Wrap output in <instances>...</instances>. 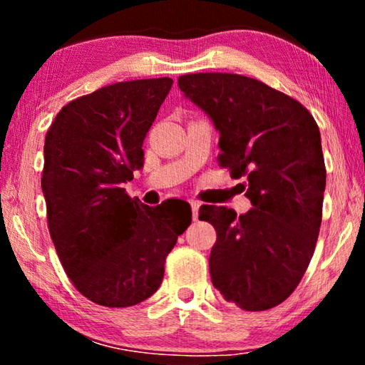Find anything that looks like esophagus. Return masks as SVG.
<instances>
[{"label": "esophagus", "mask_w": 365, "mask_h": 365, "mask_svg": "<svg viewBox=\"0 0 365 365\" xmlns=\"http://www.w3.org/2000/svg\"><path fill=\"white\" fill-rule=\"evenodd\" d=\"M190 205H191V212H193V219L196 220L197 219V212H200V202L197 201H195V200H191L190 201Z\"/></svg>", "instance_id": "esophagus-1"}]
</instances>
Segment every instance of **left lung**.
I'll list each match as a JSON object with an SVG mask.
<instances>
[{"label": "left lung", "mask_w": 365, "mask_h": 365, "mask_svg": "<svg viewBox=\"0 0 365 365\" xmlns=\"http://www.w3.org/2000/svg\"><path fill=\"white\" fill-rule=\"evenodd\" d=\"M178 88L212 120L219 164L246 177L252 205L242 215L200 207V220L217 233L212 285L245 311L275 307L304 275L322 222L327 172L317 123L293 98L238 73H188Z\"/></svg>", "instance_id": "obj_1"}]
</instances>
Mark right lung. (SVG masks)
Returning a JSON list of instances; mask_svg holds the SVG:
<instances>
[{"label":"right lung","instance_id":"obj_1","mask_svg":"<svg viewBox=\"0 0 365 365\" xmlns=\"http://www.w3.org/2000/svg\"><path fill=\"white\" fill-rule=\"evenodd\" d=\"M174 80L103 86L59 110L45 138L41 190L67 277L90 301L128 307L158 292L169 252L191 224L132 200L123 183L143 168V140Z\"/></svg>","mask_w":365,"mask_h":365}]
</instances>
